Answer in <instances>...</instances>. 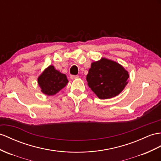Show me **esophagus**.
Masks as SVG:
<instances>
[{
	"instance_id": "obj_1",
	"label": "esophagus",
	"mask_w": 161,
	"mask_h": 161,
	"mask_svg": "<svg viewBox=\"0 0 161 161\" xmlns=\"http://www.w3.org/2000/svg\"><path fill=\"white\" fill-rule=\"evenodd\" d=\"M77 78H79V76L78 75H71V80H75V79H77Z\"/></svg>"
}]
</instances>
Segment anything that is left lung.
I'll list each match as a JSON object with an SVG mask.
<instances>
[{
  "instance_id": "left-lung-1",
  "label": "left lung",
  "mask_w": 161,
  "mask_h": 161,
  "mask_svg": "<svg viewBox=\"0 0 161 161\" xmlns=\"http://www.w3.org/2000/svg\"><path fill=\"white\" fill-rule=\"evenodd\" d=\"M129 77V72L121 64L102 58L92 63L86 80L98 98L108 99L118 95L125 89Z\"/></svg>"
}]
</instances>
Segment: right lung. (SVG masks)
<instances>
[{"instance_id":"obj_1","label":"right lung","mask_w":161,"mask_h":161,"mask_svg":"<svg viewBox=\"0 0 161 161\" xmlns=\"http://www.w3.org/2000/svg\"><path fill=\"white\" fill-rule=\"evenodd\" d=\"M41 91L45 95L53 96L65 87L69 82L67 75L49 65L38 77Z\"/></svg>"}]
</instances>
